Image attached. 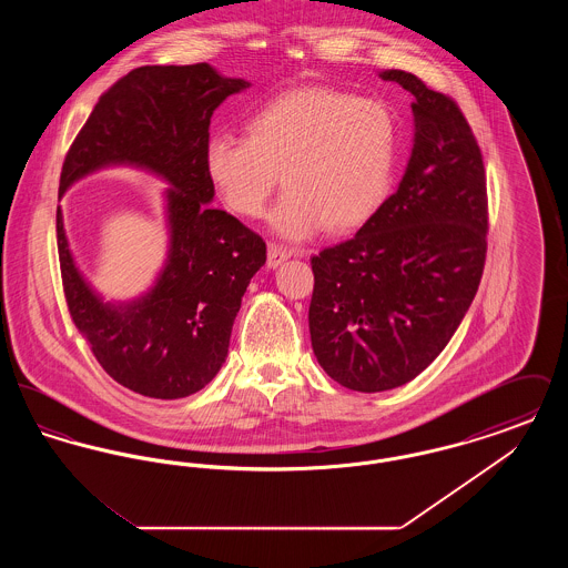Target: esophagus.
<instances>
[{
	"mask_svg": "<svg viewBox=\"0 0 568 568\" xmlns=\"http://www.w3.org/2000/svg\"><path fill=\"white\" fill-rule=\"evenodd\" d=\"M292 255H296V251L290 248V246H283V244L276 243L268 244V268L281 266V264H283L287 257H292Z\"/></svg>",
	"mask_w": 568,
	"mask_h": 568,
	"instance_id": "esophagus-1",
	"label": "esophagus"
}]
</instances>
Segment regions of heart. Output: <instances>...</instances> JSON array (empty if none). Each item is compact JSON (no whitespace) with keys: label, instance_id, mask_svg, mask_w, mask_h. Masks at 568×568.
<instances>
[{"label":"heart","instance_id":"b5f03b06","mask_svg":"<svg viewBox=\"0 0 568 568\" xmlns=\"http://www.w3.org/2000/svg\"><path fill=\"white\" fill-rule=\"evenodd\" d=\"M246 132L209 138L206 174L232 213L257 219L283 172L287 191L271 225L290 241L359 227L389 193L398 135L375 100L327 87L292 89L257 110Z\"/></svg>","mask_w":568,"mask_h":568}]
</instances>
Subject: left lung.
<instances>
[{"label": "left lung", "instance_id": "8db88e82", "mask_svg": "<svg viewBox=\"0 0 568 568\" xmlns=\"http://www.w3.org/2000/svg\"><path fill=\"white\" fill-rule=\"evenodd\" d=\"M415 102L405 176L353 236L313 255L311 345L353 392L426 371L464 320L486 266L484 155L458 104L403 70L381 72Z\"/></svg>", "mask_w": 568, "mask_h": 568}]
</instances>
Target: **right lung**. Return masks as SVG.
<instances>
[{
    "instance_id": "add662e5",
    "label": "right lung",
    "mask_w": 568,
    "mask_h": 568,
    "mask_svg": "<svg viewBox=\"0 0 568 568\" xmlns=\"http://www.w3.org/2000/svg\"><path fill=\"white\" fill-rule=\"evenodd\" d=\"M246 87L209 63L135 68L102 93L61 168L59 195L106 165L144 168L172 185L165 190V266L151 292L128 304L102 302L82 278L57 209L72 322L100 366L135 394L176 400L213 381L246 285L266 262L262 236L209 204L215 187L204 168L213 112Z\"/></svg>"
}]
</instances>
